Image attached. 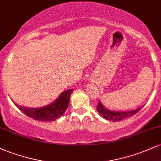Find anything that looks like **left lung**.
<instances>
[{"mask_svg":"<svg viewBox=\"0 0 161 161\" xmlns=\"http://www.w3.org/2000/svg\"><path fill=\"white\" fill-rule=\"evenodd\" d=\"M142 108L136 109V110H129V111H111V110L105 108L103 106V104L101 103V101H98V104H97V110L101 114V116H103L106 119L115 122L122 120L123 119H126V118L129 117V116H132V115H134L136 113L139 111Z\"/></svg>","mask_w":161,"mask_h":161,"instance_id":"left-lung-1","label":"left lung"}]
</instances>
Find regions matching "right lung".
I'll use <instances>...</instances> for the list:
<instances>
[{"instance_id":"1","label":"right lung","mask_w":161,"mask_h":161,"mask_svg":"<svg viewBox=\"0 0 161 161\" xmlns=\"http://www.w3.org/2000/svg\"><path fill=\"white\" fill-rule=\"evenodd\" d=\"M73 92V89L66 90L59 96L54 102L44 108H27L19 106L16 103L14 104L23 114L36 120L53 121L60 117L65 113L69 103L70 95Z\"/></svg>"}]
</instances>
